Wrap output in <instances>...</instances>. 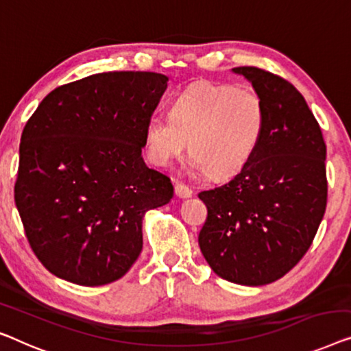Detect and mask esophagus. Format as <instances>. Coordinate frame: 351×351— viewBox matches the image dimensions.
Listing matches in <instances>:
<instances>
[{
    "instance_id": "obj_1",
    "label": "esophagus",
    "mask_w": 351,
    "mask_h": 351,
    "mask_svg": "<svg viewBox=\"0 0 351 351\" xmlns=\"http://www.w3.org/2000/svg\"><path fill=\"white\" fill-rule=\"evenodd\" d=\"M174 190H176V195L179 197H190L193 195L191 188H188L185 184H182V182H176Z\"/></svg>"
}]
</instances>
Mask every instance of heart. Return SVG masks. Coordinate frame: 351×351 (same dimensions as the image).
<instances>
[{
  "mask_svg": "<svg viewBox=\"0 0 351 351\" xmlns=\"http://www.w3.org/2000/svg\"><path fill=\"white\" fill-rule=\"evenodd\" d=\"M264 131L266 109L255 91L197 84L172 101L169 117L147 123L145 138L155 165H171L188 141L193 169L226 179L248 165Z\"/></svg>",
  "mask_w": 351,
  "mask_h": 351,
  "instance_id": "b5f03b06",
  "label": "heart"
}]
</instances>
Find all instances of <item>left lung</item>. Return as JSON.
<instances>
[{
    "instance_id": "obj_1",
    "label": "left lung",
    "mask_w": 351,
    "mask_h": 351,
    "mask_svg": "<svg viewBox=\"0 0 351 351\" xmlns=\"http://www.w3.org/2000/svg\"><path fill=\"white\" fill-rule=\"evenodd\" d=\"M232 71L261 98L266 131L234 179L197 195L207 207L197 241L218 277L260 287L291 271L312 245L328 202L326 144L293 84L255 66Z\"/></svg>"
}]
</instances>
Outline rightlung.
<instances>
[{"mask_svg": "<svg viewBox=\"0 0 351 351\" xmlns=\"http://www.w3.org/2000/svg\"><path fill=\"white\" fill-rule=\"evenodd\" d=\"M167 87L158 73L114 71L64 84L29 117L14 199L40 264L99 287L123 277L142 250V218L174 195L142 160L145 130Z\"/></svg>", "mask_w": 351, "mask_h": 351, "instance_id": "1", "label": "right lung"}]
</instances>
